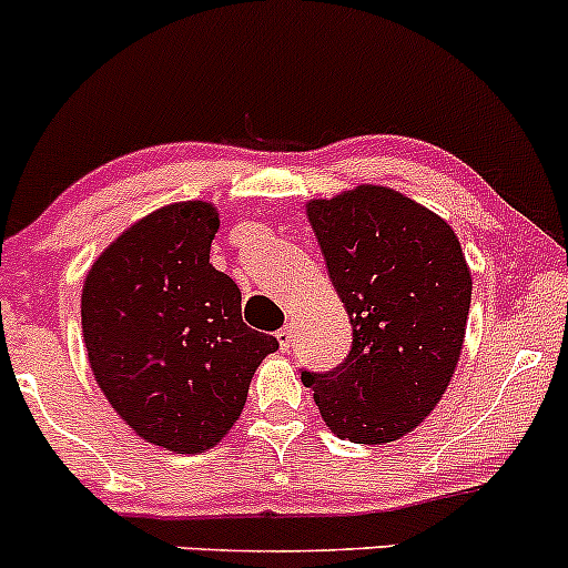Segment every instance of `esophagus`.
I'll use <instances>...</instances> for the list:
<instances>
[{
	"mask_svg": "<svg viewBox=\"0 0 568 568\" xmlns=\"http://www.w3.org/2000/svg\"><path fill=\"white\" fill-rule=\"evenodd\" d=\"M276 337H278V346H282V352H290L292 337H295V333H292V324H284V327L276 333Z\"/></svg>",
	"mask_w": 568,
	"mask_h": 568,
	"instance_id": "1",
	"label": "esophagus"
}]
</instances>
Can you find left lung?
Here are the masks:
<instances>
[{
    "label": "left lung",
    "mask_w": 568,
    "mask_h": 568,
    "mask_svg": "<svg viewBox=\"0 0 568 568\" xmlns=\"http://www.w3.org/2000/svg\"><path fill=\"white\" fill-rule=\"evenodd\" d=\"M305 212L354 337L341 365L301 378L337 437L392 443L435 410L454 378L473 301L462 244L435 212L378 184Z\"/></svg>",
    "instance_id": "1"
}]
</instances>
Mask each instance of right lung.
<instances>
[{"label": "right lung", "mask_w": 568, "mask_h": 568, "mask_svg": "<svg viewBox=\"0 0 568 568\" xmlns=\"http://www.w3.org/2000/svg\"><path fill=\"white\" fill-rule=\"evenodd\" d=\"M220 214L182 201L112 241L82 286V337L104 397L144 437L203 454L244 410L254 369L278 348L246 327L241 292L209 263Z\"/></svg>", "instance_id": "obj_1"}]
</instances>
